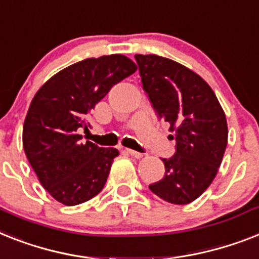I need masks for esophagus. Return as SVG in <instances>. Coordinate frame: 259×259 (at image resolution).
<instances>
[{
	"label": "esophagus",
	"mask_w": 259,
	"mask_h": 259,
	"mask_svg": "<svg viewBox=\"0 0 259 259\" xmlns=\"http://www.w3.org/2000/svg\"><path fill=\"white\" fill-rule=\"evenodd\" d=\"M126 151H127V154H130L132 157H134V158H142V157H144L142 153H138V151L132 150V149H126Z\"/></svg>",
	"instance_id": "esophagus-1"
}]
</instances>
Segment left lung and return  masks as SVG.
Wrapping results in <instances>:
<instances>
[{"instance_id": "obj_1", "label": "left lung", "mask_w": 259, "mask_h": 259, "mask_svg": "<svg viewBox=\"0 0 259 259\" xmlns=\"http://www.w3.org/2000/svg\"><path fill=\"white\" fill-rule=\"evenodd\" d=\"M134 57L153 109L176 140L173 157L162 158L165 176L149 189L166 202L186 205L217 176L228 145L224 109L205 79L184 65L155 54Z\"/></svg>"}]
</instances>
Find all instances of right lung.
<instances>
[{"label": "right lung", "mask_w": 259, "mask_h": 259, "mask_svg": "<svg viewBox=\"0 0 259 259\" xmlns=\"http://www.w3.org/2000/svg\"><path fill=\"white\" fill-rule=\"evenodd\" d=\"M137 70L122 54L86 58L62 69L35 93L22 130L24 150L39 182L54 199L79 205L104 189L114 148L86 141L88 115L109 90Z\"/></svg>", "instance_id": "right-lung-1"}]
</instances>
